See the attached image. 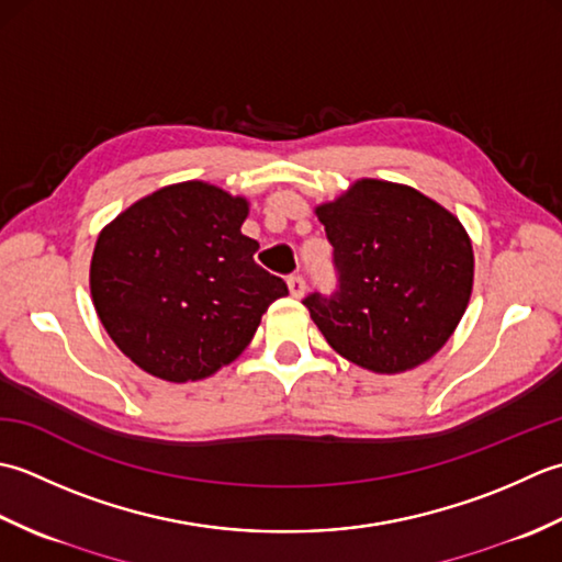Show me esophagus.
Here are the masks:
<instances>
[{"instance_id": "obj_1", "label": "esophagus", "mask_w": 562, "mask_h": 562, "mask_svg": "<svg viewBox=\"0 0 562 562\" xmlns=\"http://www.w3.org/2000/svg\"><path fill=\"white\" fill-rule=\"evenodd\" d=\"M289 291L293 297H301L305 293V279L301 277V273H291L289 277Z\"/></svg>"}]
</instances>
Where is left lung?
Returning a JSON list of instances; mask_svg holds the SVG:
<instances>
[{
    "mask_svg": "<svg viewBox=\"0 0 562 562\" xmlns=\"http://www.w3.org/2000/svg\"><path fill=\"white\" fill-rule=\"evenodd\" d=\"M337 289L303 305L329 347L375 373L431 359L453 335L473 289L463 225L409 187L361 179L317 209Z\"/></svg>",
    "mask_w": 562,
    "mask_h": 562,
    "instance_id": "obj_1",
    "label": "left lung"
}]
</instances>
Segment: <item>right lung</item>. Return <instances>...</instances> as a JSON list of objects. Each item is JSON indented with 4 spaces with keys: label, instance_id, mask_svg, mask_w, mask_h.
<instances>
[{
    "label": "right lung",
    "instance_id": "obj_1",
    "mask_svg": "<svg viewBox=\"0 0 562 562\" xmlns=\"http://www.w3.org/2000/svg\"><path fill=\"white\" fill-rule=\"evenodd\" d=\"M247 201L184 181L133 203L99 235L91 297L143 371L187 383L235 361L289 285L255 261Z\"/></svg>",
    "mask_w": 562,
    "mask_h": 562
}]
</instances>
